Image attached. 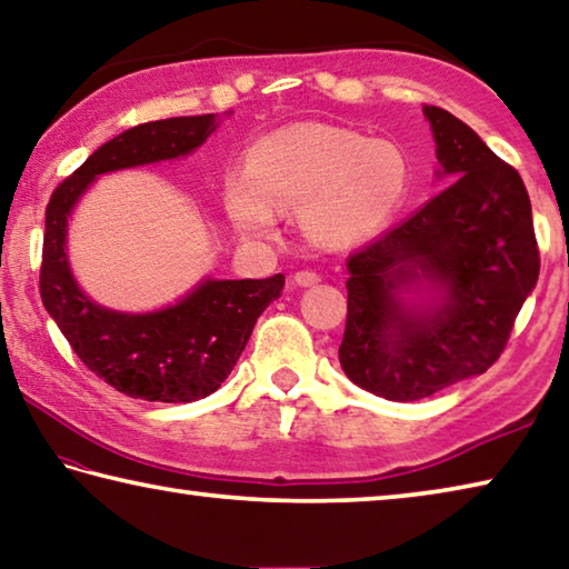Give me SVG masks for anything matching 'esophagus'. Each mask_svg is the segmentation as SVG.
<instances>
[{
  "mask_svg": "<svg viewBox=\"0 0 569 569\" xmlns=\"http://www.w3.org/2000/svg\"><path fill=\"white\" fill-rule=\"evenodd\" d=\"M321 281V276L316 271H298L293 273V283L301 286V288H308V286H316Z\"/></svg>",
  "mask_w": 569,
  "mask_h": 569,
  "instance_id": "1",
  "label": "esophagus"
}]
</instances>
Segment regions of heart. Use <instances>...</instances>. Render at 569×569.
Here are the masks:
<instances>
[{
  "instance_id": "1",
  "label": "heart",
  "mask_w": 569,
  "mask_h": 569,
  "mask_svg": "<svg viewBox=\"0 0 569 569\" xmlns=\"http://www.w3.org/2000/svg\"><path fill=\"white\" fill-rule=\"evenodd\" d=\"M411 166L391 140L326 122L288 124L248 150L230 170L223 206L240 233H271L279 210L298 208L306 236L321 246H351L389 223L407 203Z\"/></svg>"
}]
</instances>
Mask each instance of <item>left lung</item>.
I'll return each instance as SVG.
<instances>
[{"label":"left lung","mask_w":569,"mask_h":569,"mask_svg":"<svg viewBox=\"0 0 569 569\" xmlns=\"http://www.w3.org/2000/svg\"><path fill=\"white\" fill-rule=\"evenodd\" d=\"M423 118L435 132L437 178L451 182L346 261L341 369L389 401H417L485 373L539 276L519 172L451 112L423 104Z\"/></svg>","instance_id":"8db88e82"}]
</instances>
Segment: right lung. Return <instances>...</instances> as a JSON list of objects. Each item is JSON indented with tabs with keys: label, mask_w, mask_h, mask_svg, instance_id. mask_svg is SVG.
Masks as SVG:
<instances>
[{
	"label": "right lung",
	"mask_w": 569,
	"mask_h": 569,
	"mask_svg": "<svg viewBox=\"0 0 569 569\" xmlns=\"http://www.w3.org/2000/svg\"><path fill=\"white\" fill-rule=\"evenodd\" d=\"M218 124V114H196L124 130L60 182L47 203L42 303L94 377L132 399L188 403L213 393L233 371L258 316L281 296L286 278H206L160 311H112L90 301L74 281L64 250L67 218L98 176L190 156Z\"/></svg>",
	"instance_id": "obj_1"
}]
</instances>
